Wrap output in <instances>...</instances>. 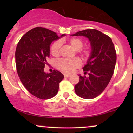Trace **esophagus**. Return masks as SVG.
I'll list each match as a JSON object with an SVG mask.
<instances>
[{
  "label": "esophagus",
  "mask_w": 133,
  "mask_h": 133,
  "mask_svg": "<svg viewBox=\"0 0 133 133\" xmlns=\"http://www.w3.org/2000/svg\"><path fill=\"white\" fill-rule=\"evenodd\" d=\"M64 77H70V75L69 74H64Z\"/></svg>",
  "instance_id": "esophagus-1"
}]
</instances>
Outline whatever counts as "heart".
<instances>
[{"mask_svg": "<svg viewBox=\"0 0 133 133\" xmlns=\"http://www.w3.org/2000/svg\"><path fill=\"white\" fill-rule=\"evenodd\" d=\"M61 41H56L52 44L50 47V52L53 56H58L60 54ZM68 43L74 49L82 59H87L89 57V52L87 49H82L84 42L81 39L77 37L71 38L69 39ZM81 65V62L78 58L72 59H61L56 61V67L58 69L66 73H71L76 69L79 68Z\"/></svg>", "mask_w": 133, "mask_h": 133, "instance_id": "obj_1", "label": "heart"}]
</instances>
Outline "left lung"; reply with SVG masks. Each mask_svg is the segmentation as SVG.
I'll return each instance as SVG.
<instances>
[{
  "instance_id": "1",
  "label": "left lung",
  "mask_w": 133,
  "mask_h": 133,
  "mask_svg": "<svg viewBox=\"0 0 133 133\" xmlns=\"http://www.w3.org/2000/svg\"><path fill=\"white\" fill-rule=\"evenodd\" d=\"M72 36H85L91 42L92 52L83 68L85 75L79 76V81L74 89L82 98L94 99L106 89L113 75L116 62L114 44L109 36L94 29L81 30Z\"/></svg>"
}]
</instances>
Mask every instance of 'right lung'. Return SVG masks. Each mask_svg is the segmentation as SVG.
<instances>
[{
  "mask_svg": "<svg viewBox=\"0 0 133 133\" xmlns=\"http://www.w3.org/2000/svg\"><path fill=\"white\" fill-rule=\"evenodd\" d=\"M59 38L54 32L37 27L25 34L17 45L16 64L20 80L30 94L41 99L56 96L64 77L57 70L49 74L44 71L50 56V45Z\"/></svg>",
  "mask_w": 133,
  "mask_h": 133,
  "instance_id": "right-lung-1",
  "label": "right lung"
}]
</instances>
